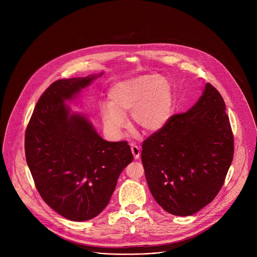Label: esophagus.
Returning a JSON list of instances; mask_svg holds the SVG:
<instances>
[{
	"label": "esophagus",
	"mask_w": 257,
	"mask_h": 257,
	"mask_svg": "<svg viewBox=\"0 0 257 257\" xmlns=\"http://www.w3.org/2000/svg\"><path fill=\"white\" fill-rule=\"evenodd\" d=\"M131 152H132V154H133V156H134V159L135 160H138L139 159V157H140V148L139 146H137L136 144H134V143H131Z\"/></svg>",
	"instance_id": "1"
}]
</instances>
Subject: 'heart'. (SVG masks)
Segmentation results:
<instances>
[{"label": "heart", "mask_w": 257, "mask_h": 257, "mask_svg": "<svg viewBox=\"0 0 257 257\" xmlns=\"http://www.w3.org/2000/svg\"><path fill=\"white\" fill-rule=\"evenodd\" d=\"M173 104L169 81L161 75H142L116 83L101 104L99 116L106 134L118 139L127 126L125 115L146 132L160 130L168 121Z\"/></svg>", "instance_id": "b5f03b06"}]
</instances>
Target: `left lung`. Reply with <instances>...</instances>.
<instances>
[{"label":"left lung","mask_w":257,"mask_h":257,"mask_svg":"<svg viewBox=\"0 0 257 257\" xmlns=\"http://www.w3.org/2000/svg\"><path fill=\"white\" fill-rule=\"evenodd\" d=\"M234 156L226 104L209 83L184 114L174 115L142 144L141 161L156 201L169 213L191 215L221 190Z\"/></svg>","instance_id":"8db88e82"}]
</instances>
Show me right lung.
Instances as JSON below:
<instances>
[{"label":"right lung","instance_id":"add662e5","mask_svg":"<svg viewBox=\"0 0 257 257\" xmlns=\"http://www.w3.org/2000/svg\"><path fill=\"white\" fill-rule=\"evenodd\" d=\"M103 72L60 79L43 93L25 132V157L43 199L74 222L99 214L107 205L122 171L133 161L126 141L102 139L91 121L67 102Z\"/></svg>","mask_w":257,"mask_h":257}]
</instances>
